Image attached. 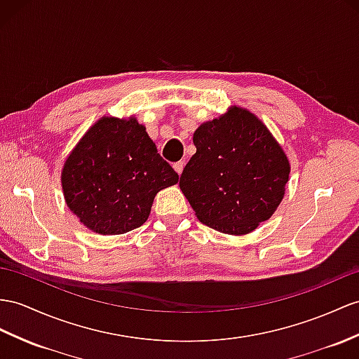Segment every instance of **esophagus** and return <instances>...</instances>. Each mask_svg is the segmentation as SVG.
<instances>
[{"label":"esophagus","mask_w":359,"mask_h":359,"mask_svg":"<svg viewBox=\"0 0 359 359\" xmlns=\"http://www.w3.org/2000/svg\"><path fill=\"white\" fill-rule=\"evenodd\" d=\"M173 169H175V172H177L178 175H181V173H182V169H184V163H182V161L175 163V164H173Z\"/></svg>","instance_id":"34e87169"}]
</instances>
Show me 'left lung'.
Returning <instances> with one entry per match:
<instances>
[{
	"mask_svg": "<svg viewBox=\"0 0 359 359\" xmlns=\"http://www.w3.org/2000/svg\"><path fill=\"white\" fill-rule=\"evenodd\" d=\"M196 154L186 164L180 189L198 219L226 234H248L268 221L285 195L291 165L268 128L231 107L194 134Z\"/></svg>",
	"mask_w": 359,
	"mask_h": 359,
	"instance_id": "left-lung-1",
	"label": "left lung"
}]
</instances>
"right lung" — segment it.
<instances>
[{
  "instance_id": "add662e5",
  "label": "right lung",
  "mask_w": 359,
  "mask_h": 359,
  "mask_svg": "<svg viewBox=\"0 0 359 359\" xmlns=\"http://www.w3.org/2000/svg\"><path fill=\"white\" fill-rule=\"evenodd\" d=\"M178 180L135 117L95 121L60 173L68 208L99 234H123L142 226L155 195Z\"/></svg>"
}]
</instances>
